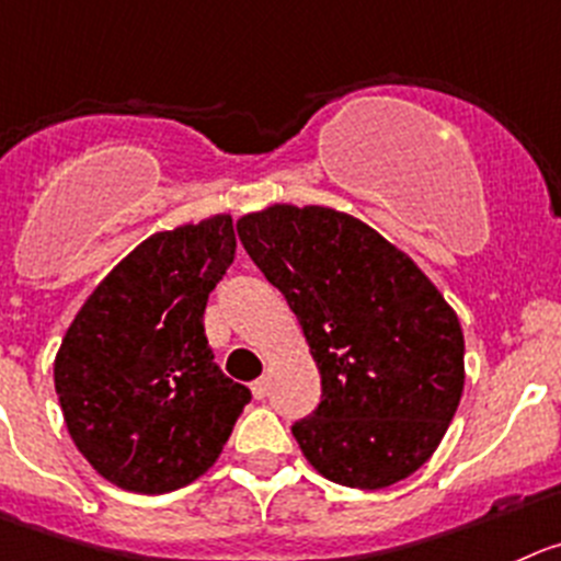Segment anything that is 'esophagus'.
Wrapping results in <instances>:
<instances>
[{
	"instance_id": "obj_1",
	"label": "esophagus",
	"mask_w": 561,
	"mask_h": 561,
	"mask_svg": "<svg viewBox=\"0 0 561 561\" xmlns=\"http://www.w3.org/2000/svg\"><path fill=\"white\" fill-rule=\"evenodd\" d=\"M251 392H254V399H260L263 401L265 396H268V379H256V381H251Z\"/></svg>"
}]
</instances>
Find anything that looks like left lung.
Here are the masks:
<instances>
[{"label": "left lung", "mask_w": 561, "mask_h": 561, "mask_svg": "<svg viewBox=\"0 0 561 561\" xmlns=\"http://www.w3.org/2000/svg\"><path fill=\"white\" fill-rule=\"evenodd\" d=\"M321 370V404L293 423L334 484L381 490L439 446L465 387L457 312L401 249L332 207L271 204L238 221Z\"/></svg>", "instance_id": "obj_1"}]
</instances>
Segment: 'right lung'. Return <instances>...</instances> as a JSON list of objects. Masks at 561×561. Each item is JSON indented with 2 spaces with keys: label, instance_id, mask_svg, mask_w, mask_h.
Listing matches in <instances>:
<instances>
[{
  "label": "right lung",
  "instance_id": "add662e5",
  "mask_svg": "<svg viewBox=\"0 0 561 561\" xmlns=\"http://www.w3.org/2000/svg\"><path fill=\"white\" fill-rule=\"evenodd\" d=\"M229 216L146 238L68 327L55 390L75 446L129 493L162 495L207 473L249 404L221 374L204 307L234 260Z\"/></svg>",
  "mask_w": 561,
  "mask_h": 561
}]
</instances>
